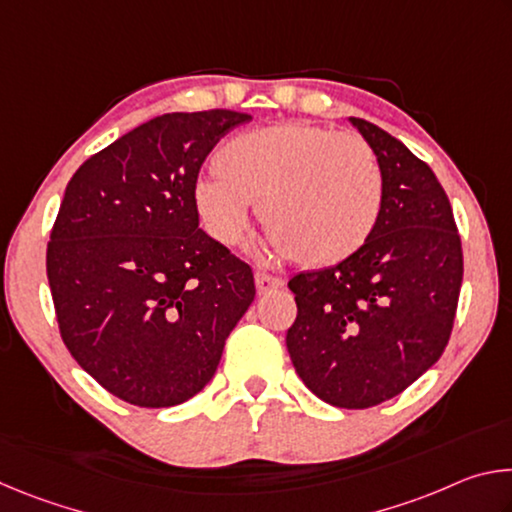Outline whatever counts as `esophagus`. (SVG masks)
<instances>
[{"label": "esophagus", "instance_id": "obj_1", "mask_svg": "<svg viewBox=\"0 0 512 512\" xmlns=\"http://www.w3.org/2000/svg\"><path fill=\"white\" fill-rule=\"evenodd\" d=\"M255 287H257L259 296H266V293H271L275 289L284 287V280H282V277H275V275H268V273L257 271L255 273Z\"/></svg>", "mask_w": 512, "mask_h": 512}]
</instances>
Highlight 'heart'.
<instances>
[{
  "label": "heart",
  "instance_id": "b5f03b06",
  "mask_svg": "<svg viewBox=\"0 0 512 512\" xmlns=\"http://www.w3.org/2000/svg\"><path fill=\"white\" fill-rule=\"evenodd\" d=\"M214 171L219 178H203L194 203L216 241H241L259 205L277 253L314 268L357 255L384 212V173L370 144L305 121L232 137Z\"/></svg>",
  "mask_w": 512,
  "mask_h": 512
}]
</instances>
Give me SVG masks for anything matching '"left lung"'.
Wrapping results in <instances>:
<instances>
[{
	"label": "left lung",
	"mask_w": 512,
	"mask_h": 512,
	"mask_svg": "<svg viewBox=\"0 0 512 512\" xmlns=\"http://www.w3.org/2000/svg\"><path fill=\"white\" fill-rule=\"evenodd\" d=\"M352 124L384 173V212L375 235L348 262L291 277L298 316L287 348L320 400L370 409L406 391L445 352L463 248L429 164L370 121L352 117Z\"/></svg>",
	"instance_id": "left-lung-1"
}]
</instances>
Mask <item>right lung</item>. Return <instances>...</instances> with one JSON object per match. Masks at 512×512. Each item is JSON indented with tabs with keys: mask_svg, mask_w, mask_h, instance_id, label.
Returning a JSON list of instances; mask_svg holds the SVG:
<instances>
[{
	"mask_svg": "<svg viewBox=\"0 0 512 512\" xmlns=\"http://www.w3.org/2000/svg\"><path fill=\"white\" fill-rule=\"evenodd\" d=\"M235 110L169 112L85 160L47 244L60 339L119 400L164 409L201 393L255 300L244 259L198 228L194 189Z\"/></svg>",
	"mask_w": 512,
	"mask_h": 512,
	"instance_id": "1",
	"label": "right lung"
}]
</instances>
